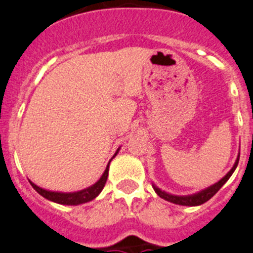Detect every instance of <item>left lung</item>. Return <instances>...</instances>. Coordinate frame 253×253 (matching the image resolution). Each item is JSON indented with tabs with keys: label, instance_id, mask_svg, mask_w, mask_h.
<instances>
[{
	"label": "left lung",
	"instance_id": "obj_1",
	"mask_svg": "<svg viewBox=\"0 0 253 253\" xmlns=\"http://www.w3.org/2000/svg\"><path fill=\"white\" fill-rule=\"evenodd\" d=\"M239 159H240V156H239V158H237V161L235 162V164H234V167L231 168V170H230L229 173H227L226 175L221 179V180L217 181L216 184L211 185L210 188L203 190V192L198 193V194L188 195V197H176V195H170V194H167L166 192H162L161 189H158L157 186H153V188H154V190H156L157 194H158L162 199L168 200V202L173 203V204L186 205V207H197V205H202V204H204V203H207L209 199H211V198L214 197L217 192H219L220 188H221V186L224 185L227 180H229V178L231 176V174L235 171L237 164H239Z\"/></svg>",
	"mask_w": 253,
	"mask_h": 253
}]
</instances>
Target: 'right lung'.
Masks as SVG:
<instances>
[{"mask_svg": "<svg viewBox=\"0 0 253 253\" xmlns=\"http://www.w3.org/2000/svg\"><path fill=\"white\" fill-rule=\"evenodd\" d=\"M115 156H116V154H115ZM107 175H109V166L106 167V170L104 171V174H102V176L100 178V180L97 181V183H95L94 185L90 186V188L84 189V190H80V192H77V193L48 192V190H44V189L37 186L36 184H33L32 181H29V183L32 184L34 190H36L37 193H39L42 197L45 198V199L51 200V202L58 203V204H63V205H79V204H83V203L91 202L92 199H95V198L101 193L105 184H106Z\"/></svg>", "mask_w": 253, "mask_h": 253, "instance_id": "right-lung-1", "label": "right lung"}]
</instances>
